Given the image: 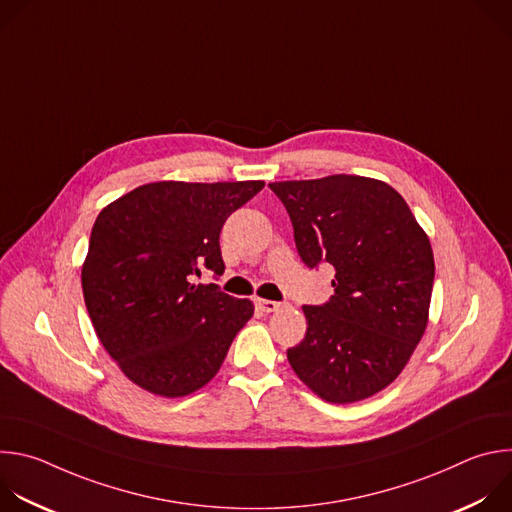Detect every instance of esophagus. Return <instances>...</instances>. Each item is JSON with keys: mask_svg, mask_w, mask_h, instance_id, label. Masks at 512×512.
Returning <instances> with one entry per match:
<instances>
[{"mask_svg": "<svg viewBox=\"0 0 512 512\" xmlns=\"http://www.w3.org/2000/svg\"><path fill=\"white\" fill-rule=\"evenodd\" d=\"M255 304H257V308L261 310V312H277L279 308H283V304H279V302H273V300H261V298H257L255 300Z\"/></svg>", "mask_w": 512, "mask_h": 512, "instance_id": "obj_1", "label": "esophagus"}]
</instances>
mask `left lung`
Listing matches in <instances>:
<instances>
[{
	"mask_svg": "<svg viewBox=\"0 0 512 512\" xmlns=\"http://www.w3.org/2000/svg\"><path fill=\"white\" fill-rule=\"evenodd\" d=\"M302 261L334 267V296L304 306L308 330L287 350L294 373L328 403H354L405 369L429 316L433 251L389 184L336 174L273 182Z\"/></svg>",
	"mask_w": 512,
	"mask_h": 512,
	"instance_id": "left-lung-1",
	"label": "left lung"
}]
</instances>
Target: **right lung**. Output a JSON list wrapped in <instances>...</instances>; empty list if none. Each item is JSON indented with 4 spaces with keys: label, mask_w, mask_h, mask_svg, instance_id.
Masks as SVG:
<instances>
[{
    "label": "right lung",
    "mask_w": 512,
    "mask_h": 512,
    "mask_svg": "<svg viewBox=\"0 0 512 512\" xmlns=\"http://www.w3.org/2000/svg\"><path fill=\"white\" fill-rule=\"evenodd\" d=\"M263 186L152 182L99 212L81 271L83 296L101 344L137 387L186 397L221 369L255 308L194 277L204 267L223 275L218 235Z\"/></svg>",
    "instance_id": "1"
}]
</instances>
